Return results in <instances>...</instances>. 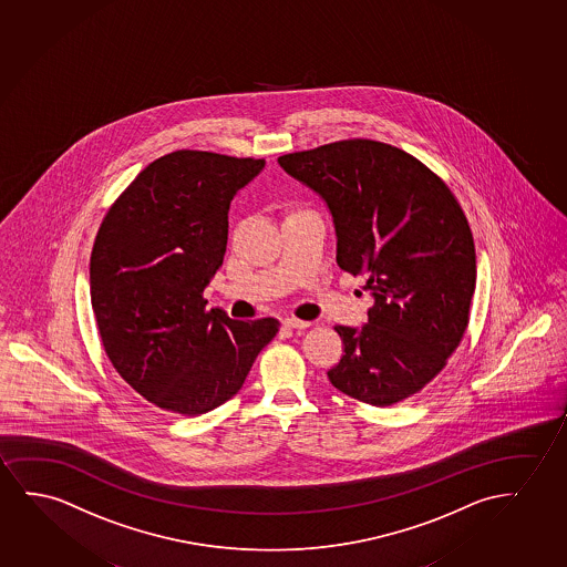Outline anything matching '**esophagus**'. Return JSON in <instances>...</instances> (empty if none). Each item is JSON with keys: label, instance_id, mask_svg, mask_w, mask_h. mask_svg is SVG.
Returning <instances> with one entry per match:
<instances>
[{"label": "esophagus", "instance_id": "obj_1", "mask_svg": "<svg viewBox=\"0 0 567 567\" xmlns=\"http://www.w3.org/2000/svg\"><path fill=\"white\" fill-rule=\"evenodd\" d=\"M284 327L291 328V330H307V328L311 327V322H307V320L284 319Z\"/></svg>", "mask_w": 567, "mask_h": 567}]
</instances>
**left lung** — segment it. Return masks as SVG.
<instances>
[{
    "label": "left lung",
    "instance_id": "1",
    "mask_svg": "<svg viewBox=\"0 0 567 567\" xmlns=\"http://www.w3.org/2000/svg\"><path fill=\"white\" fill-rule=\"evenodd\" d=\"M324 199L336 262L363 274L368 324L336 327L330 383L371 406L422 391L463 340L476 288L471 227L447 184L399 147L343 140L278 159Z\"/></svg>",
    "mask_w": 567,
    "mask_h": 567
}]
</instances>
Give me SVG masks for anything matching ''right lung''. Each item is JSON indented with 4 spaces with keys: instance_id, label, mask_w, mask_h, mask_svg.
<instances>
[{
    "instance_id": "right-lung-1",
    "label": "right lung",
    "mask_w": 567,
    "mask_h": 567,
    "mask_svg": "<svg viewBox=\"0 0 567 567\" xmlns=\"http://www.w3.org/2000/svg\"><path fill=\"white\" fill-rule=\"evenodd\" d=\"M266 161L181 150L122 192L91 252V303L104 351L155 406L206 414L233 399L276 319L233 320L202 297L224 264L235 194Z\"/></svg>"
}]
</instances>
